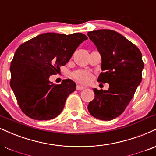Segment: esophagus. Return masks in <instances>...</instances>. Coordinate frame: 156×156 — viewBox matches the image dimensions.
I'll return each mask as SVG.
<instances>
[{
	"label": "esophagus",
	"mask_w": 156,
	"mask_h": 156,
	"mask_svg": "<svg viewBox=\"0 0 156 156\" xmlns=\"http://www.w3.org/2000/svg\"><path fill=\"white\" fill-rule=\"evenodd\" d=\"M84 89H85V87H83V86H82L78 85L76 86V89L78 90V91H80V90H83Z\"/></svg>",
	"instance_id": "esophagus-1"
}]
</instances>
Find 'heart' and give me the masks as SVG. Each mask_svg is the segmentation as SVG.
Returning <instances> with one entry per match:
<instances>
[{
  "label": "heart",
  "instance_id": "obj_1",
  "mask_svg": "<svg viewBox=\"0 0 156 156\" xmlns=\"http://www.w3.org/2000/svg\"><path fill=\"white\" fill-rule=\"evenodd\" d=\"M73 78L78 83L82 84H88L93 79V76L91 73L87 70H79L75 71L73 73Z\"/></svg>",
  "mask_w": 156,
  "mask_h": 156
}]
</instances>
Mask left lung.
Masks as SVG:
<instances>
[{
  "mask_svg": "<svg viewBox=\"0 0 156 156\" xmlns=\"http://www.w3.org/2000/svg\"><path fill=\"white\" fill-rule=\"evenodd\" d=\"M102 58L99 82L108 90L94 89L95 97L88 105L93 117L110 121L123 113L142 81L144 68L140 49L124 36L110 30L88 32Z\"/></svg>",
  "mask_w": 156,
  "mask_h": 156,
  "instance_id": "1",
  "label": "left lung"
}]
</instances>
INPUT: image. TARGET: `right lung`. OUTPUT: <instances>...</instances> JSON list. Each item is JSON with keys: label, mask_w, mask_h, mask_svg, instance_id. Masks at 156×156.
Returning a JSON list of instances; mask_svg holds the SVG:
<instances>
[{"label": "right lung", "mask_w": 156, "mask_h": 156, "mask_svg": "<svg viewBox=\"0 0 156 156\" xmlns=\"http://www.w3.org/2000/svg\"><path fill=\"white\" fill-rule=\"evenodd\" d=\"M88 37L47 33L20 46L11 62L10 86L22 111L38 121L53 119L61 113L76 83L65 79L59 85L49 80L59 67L68 62L80 44Z\"/></svg>", "instance_id": "1"}]
</instances>
